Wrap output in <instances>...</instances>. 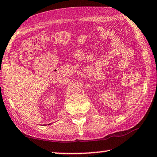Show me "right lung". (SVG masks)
I'll use <instances>...</instances> for the list:
<instances>
[{
	"label": "right lung",
	"instance_id": "obj_1",
	"mask_svg": "<svg viewBox=\"0 0 157 157\" xmlns=\"http://www.w3.org/2000/svg\"><path fill=\"white\" fill-rule=\"evenodd\" d=\"M50 124H51V123H50ZM50 124H48V125H50Z\"/></svg>",
	"mask_w": 157,
	"mask_h": 157
}]
</instances>
